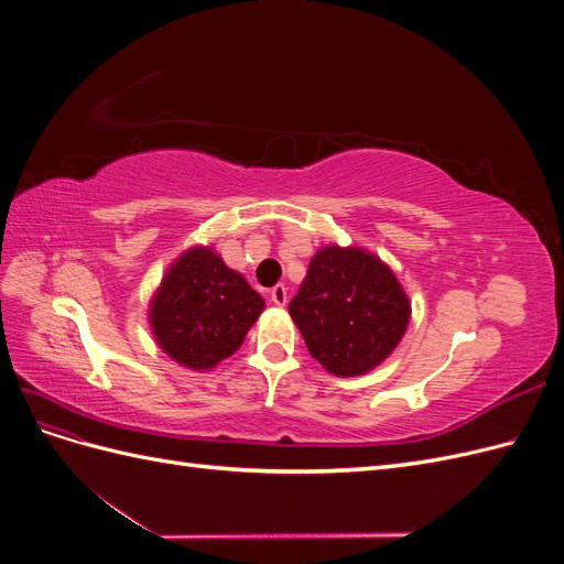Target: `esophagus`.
Segmentation results:
<instances>
[{
  "label": "esophagus",
  "instance_id": "obj_1",
  "mask_svg": "<svg viewBox=\"0 0 564 564\" xmlns=\"http://www.w3.org/2000/svg\"><path fill=\"white\" fill-rule=\"evenodd\" d=\"M270 301L275 303V305H280V308H282V305H286V286L284 284L272 286L270 289Z\"/></svg>",
  "mask_w": 564,
  "mask_h": 564
}]
</instances>
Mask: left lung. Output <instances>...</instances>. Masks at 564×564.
<instances>
[{"mask_svg":"<svg viewBox=\"0 0 564 564\" xmlns=\"http://www.w3.org/2000/svg\"><path fill=\"white\" fill-rule=\"evenodd\" d=\"M412 305L398 278L362 249H319L289 303L315 360L336 377H360L400 344Z\"/></svg>","mask_w":564,"mask_h":564,"instance_id":"8db88e82","label":"left lung"}]
</instances>
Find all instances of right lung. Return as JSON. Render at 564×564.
I'll use <instances>...</instances> for the list:
<instances>
[{
    "mask_svg": "<svg viewBox=\"0 0 564 564\" xmlns=\"http://www.w3.org/2000/svg\"><path fill=\"white\" fill-rule=\"evenodd\" d=\"M263 311V299L212 249H191L166 272L150 303L162 350L183 367L212 369L226 360Z\"/></svg>",
    "mask_w": 564,
    "mask_h": 564,
    "instance_id": "right-lung-1",
    "label": "right lung"
}]
</instances>
